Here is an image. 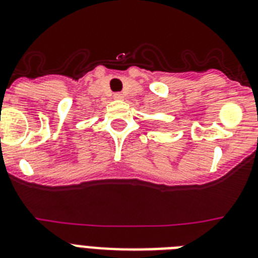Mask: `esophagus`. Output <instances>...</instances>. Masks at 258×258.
I'll list each match as a JSON object with an SVG mask.
<instances>
[{
	"instance_id": "1",
	"label": "esophagus",
	"mask_w": 258,
	"mask_h": 258,
	"mask_svg": "<svg viewBox=\"0 0 258 258\" xmlns=\"http://www.w3.org/2000/svg\"><path fill=\"white\" fill-rule=\"evenodd\" d=\"M114 98L122 99L123 98V94H122V93H115V94H114Z\"/></svg>"
}]
</instances>
